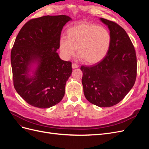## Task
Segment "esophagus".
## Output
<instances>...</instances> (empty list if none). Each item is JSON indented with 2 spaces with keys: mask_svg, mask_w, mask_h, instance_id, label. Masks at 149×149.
Listing matches in <instances>:
<instances>
[{
  "mask_svg": "<svg viewBox=\"0 0 149 149\" xmlns=\"http://www.w3.org/2000/svg\"><path fill=\"white\" fill-rule=\"evenodd\" d=\"M78 67H79V65H77V64H76V63H73V64H72V68H73V69L74 68H78Z\"/></svg>",
  "mask_w": 149,
  "mask_h": 149,
  "instance_id": "34e87169",
  "label": "esophagus"
}]
</instances>
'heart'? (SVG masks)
Segmentation results:
<instances>
[{"mask_svg": "<svg viewBox=\"0 0 149 149\" xmlns=\"http://www.w3.org/2000/svg\"><path fill=\"white\" fill-rule=\"evenodd\" d=\"M111 40L109 31L98 25L79 24L68 30L67 39L60 40V52L65 59H69L78 48V55L85 63L94 64L106 56Z\"/></svg>", "mask_w": 149, "mask_h": 149, "instance_id": "obj_1", "label": "heart"}]
</instances>
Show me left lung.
Returning <instances> with one entry per match:
<instances>
[{
  "label": "left lung",
  "instance_id": "8db88e82",
  "mask_svg": "<svg viewBox=\"0 0 149 149\" xmlns=\"http://www.w3.org/2000/svg\"><path fill=\"white\" fill-rule=\"evenodd\" d=\"M110 31L111 44L103 59L81 66L86 100L101 107L119 103L134 85L137 76L136 50L128 35L116 22L101 18Z\"/></svg>",
  "mask_w": 149,
  "mask_h": 149
}]
</instances>
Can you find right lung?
I'll list each match as a JSON object with an SVG mask.
<instances>
[{"label": "right lung", "mask_w": 149, "mask_h": 149, "mask_svg": "<svg viewBox=\"0 0 149 149\" xmlns=\"http://www.w3.org/2000/svg\"><path fill=\"white\" fill-rule=\"evenodd\" d=\"M71 19L65 15L31 19L22 26L11 50L13 86L31 106L49 108L65 95L72 73L71 62L61 60L57 49L63 26ZM37 63L30 74V66Z\"/></svg>", "instance_id": "add662e5"}]
</instances>
